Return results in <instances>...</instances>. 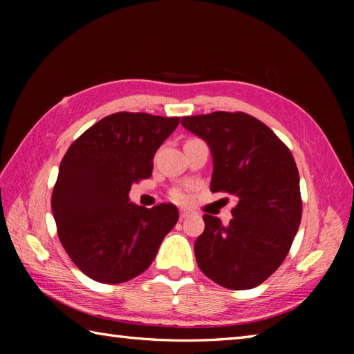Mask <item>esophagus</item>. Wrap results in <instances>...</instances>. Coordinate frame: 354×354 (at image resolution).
I'll use <instances>...</instances> for the list:
<instances>
[{
	"mask_svg": "<svg viewBox=\"0 0 354 354\" xmlns=\"http://www.w3.org/2000/svg\"><path fill=\"white\" fill-rule=\"evenodd\" d=\"M190 216V213L187 212V209H181V213H179V217H181V221H184V219H187V217Z\"/></svg>",
	"mask_w": 354,
	"mask_h": 354,
	"instance_id": "1",
	"label": "esophagus"
}]
</instances>
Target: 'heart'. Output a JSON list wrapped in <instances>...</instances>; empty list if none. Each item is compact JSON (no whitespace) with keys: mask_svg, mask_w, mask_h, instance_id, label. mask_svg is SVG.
I'll list each match as a JSON object with an SVG mask.
<instances>
[{"mask_svg":"<svg viewBox=\"0 0 354 354\" xmlns=\"http://www.w3.org/2000/svg\"><path fill=\"white\" fill-rule=\"evenodd\" d=\"M173 198H175V201H178V202H183V204H184V202L189 201V196H187L185 193H181V192L176 193L175 196H173Z\"/></svg>","mask_w":354,"mask_h":354,"instance_id":"b5f03b06","label":"heart"}]
</instances>
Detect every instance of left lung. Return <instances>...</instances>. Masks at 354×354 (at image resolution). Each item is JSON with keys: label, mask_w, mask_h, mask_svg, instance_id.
Returning <instances> with one entry per match:
<instances>
[{"label": "left lung", "mask_w": 354, "mask_h": 354, "mask_svg": "<svg viewBox=\"0 0 354 354\" xmlns=\"http://www.w3.org/2000/svg\"><path fill=\"white\" fill-rule=\"evenodd\" d=\"M181 124L212 150L209 190L237 198L228 225L204 214L205 230L194 242L198 265L223 288L252 289L281 265L301 222L295 160L265 123L245 112L183 117Z\"/></svg>", "instance_id": "left-lung-1"}]
</instances>
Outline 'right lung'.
<instances>
[{
  "instance_id": "add662e5",
  "label": "right lung",
  "mask_w": 354,
  "mask_h": 354,
  "mask_svg": "<svg viewBox=\"0 0 354 354\" xmlns=\"http://www.w3.org/2000/svg\"><path fill=\"white\" fill-rule=\"evenodd\" d=\"M179 117L115 112L66 150L53 189L57 236L74 265L93 280L118 284L150 266L179 213L129 202L133 183L152 175L153 156Z\"/></svg>"
}]
</instances>
